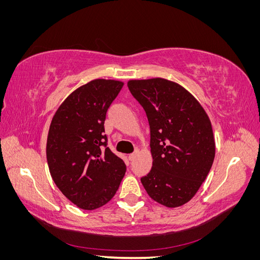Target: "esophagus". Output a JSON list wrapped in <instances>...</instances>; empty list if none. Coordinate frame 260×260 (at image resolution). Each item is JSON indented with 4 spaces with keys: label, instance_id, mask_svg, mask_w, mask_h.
<instances>
[{
    "label": "esophagus",
    "instance_id": "34e87169",
    "mask_svg": "<svg viewBox=\"0 0 260 260\" xmlns=\"http://www.w3.org/2000/svg\"><path fill=\"white\" fill-rule=\"evenodd\" d=\"M137 155H138V153L136 152V153H132V154H130L129 155V160H133L137 157Z\"/></svg>",
    "mask_w": 260,
    "mask_h": 260
}]
</instances>
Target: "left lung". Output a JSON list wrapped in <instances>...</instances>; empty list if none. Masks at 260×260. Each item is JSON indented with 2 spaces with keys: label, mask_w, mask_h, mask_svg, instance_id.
Returning a JSON list of instances; mask_svg holds the SVG:
<instances>
[{
  "label": "left lung",
  "mask_w": 260,
  "mask_h": 260,
  "mask_svg": "<svg viewBox=\"0 0 260 260\" xmlns=\"http://www.w3.org/2000/svg\"><path fill=\"white\" fill-rule=\"evenodd\" d=\"M146 113L153 166L141 178L149 198L168 208L193 199L215 158L216 145L205 109L177 82L164 78L129 80Z\"/></svg>",
  "instance_id": "8db88e82"
}]
</instances>
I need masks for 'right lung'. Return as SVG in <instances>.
<instances>
[{
	"label": "right lung",
	"mask_w": 260,
	"mask_h": 260,
	"mask_svg": "<svg viewBox=\"0 0 260 260\" xmlns=\"http://www.w3.org/2000/svg\"><path fill=\"white\" fill-rule=\"evenodd\" d=\"M123 82L95 79L70 93L53 116L46 141L52 179L84 210L102 207L116 194L125 165L107 145L104 121Z\"/></svg>",
	"instance_id": "add662e5"
}]
</instances>
